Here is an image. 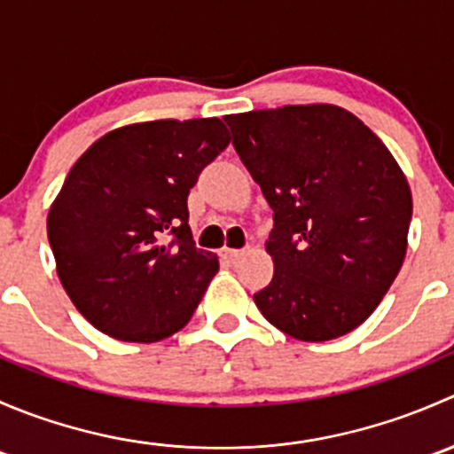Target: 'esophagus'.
<instances>
[{
    "instance_id": "34e87169",
    "label": "esophagus",
    "mask_w": 454,
    "mask_h": 454,
    "mask_svg": "<svg viewBox=\"0 0 454 454\" xmlns=\"http://www.w3.org/2000/svg\"><path fill=\"white\" fill-rule=\"evenodd\" d=\"M244 254H246L244 248H241V250H237V248H226V250H223V256H226V259L231 261V263H237V261H239Z\"/></svg>"
}]
</instances>
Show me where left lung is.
<instances>
[{
    "instance_id": "1",
    "label": "left lung",
    "mask_w": 454,
    "mask_h": 454,
    "mask_svg": "<svg viewBox=\"0 0 454 454\" xmlns=\"http://www.w3.org/2000/svg\"><path fill=\"white\" fill-rule=\"evenodd\" d=\"M274 226V277L261 314L305 342L345 336L369 318L406 254L413 198L391 151L336 105H286L226 116Z\"/></svg>"
}]
</instances>
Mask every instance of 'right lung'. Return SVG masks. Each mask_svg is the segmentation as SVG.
I'll return each instance as SVG.
<instances>
[{
    "label": "right lung",
    "mask_w": 454,
    "mask_h": 454,
    "mask_svg": "<svg viewBox=\"0 0 454 454\" xmlns=\"http://www.w3.org/2000/svg\"><path fill=\"white\" fill-rule=\"evenodd\" d=\"M219 118L121 127L76 160L48 213L57 272L112 338L158 342L184 327L219 270L195 246L189 193L228 146Z\"/></svg>",
    "instance_id": "1"
}]
</instances>
